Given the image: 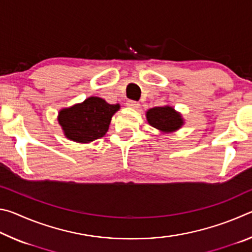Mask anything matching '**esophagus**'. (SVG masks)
<instances>
[{
  "label": "esophagus",
  "mask_w": 252,
  "mask_h": 252,
  "mask_svg": "<svg viewBox=\"0 0 252 252\" xmlns=\"http://www.w3.org/2000/svg\"><path fill=\"white\" fill-rule=\"evenodd\" d=\"M126 105L129 106V108H132V109H138L140 106V103L138 101H134V100H127Z\"/></svg>",
  "instance_id": "1"
}]
</instances>
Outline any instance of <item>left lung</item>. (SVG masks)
<instances>
[{
  "label": "left lung",
  "instance_id": "8db88e82",
  "mask_svg": "<svg viewBox=\"0 0 252 252\" xmlns=\"http://www.w3.org/2000/svg\"><path fill=\"white\" fill-rule=\"evenodd\" d=\"M147 119L156 129L163 132H172L182 126L181 116L171 106H158L147 112Z\"/></svg>",
  "mask_w": 252,
  "mask_h": 252
}]
</instances>
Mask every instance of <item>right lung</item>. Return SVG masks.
<instances>
[{"label": "right lung", "instance_id": "obj_1", "mask_svg": "<svg viewBox=\"0 0 252 252\" xmlns=\"http://www.w3.org/2000/svg\"><path fill=\"white\" fill-rule=\"evenodd\" d=\"M119 108V104H109L101 97L91 96L82 103L62 110L59 113V122L66 138L88 143L106 133L111 118Z\"/></svg>", "mask_w": 252, "mask_h": 252}]
</instances>
